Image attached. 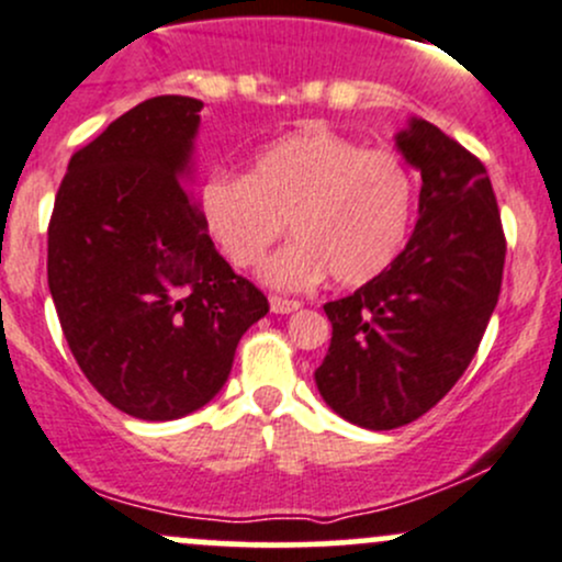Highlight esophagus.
Returning <instances> with one entry per match:
<instances>
[{
    "label": "esophagus",
    "mask_w": 562,
    "mask_h": 562,
    "mask_svg": "<svg viewBox=\"0 0 562 562\" xmlns=\"http://www.w3.org/2000/svg\"><path fill=\"white\" fill-rule=\"evenodd\" d=\"M269 304H271V312H274V315H291V312L301 310V301L282 299V296H271Z\"/></svg>",
    "instance_id": "esophagus-1"
}]
</instances>
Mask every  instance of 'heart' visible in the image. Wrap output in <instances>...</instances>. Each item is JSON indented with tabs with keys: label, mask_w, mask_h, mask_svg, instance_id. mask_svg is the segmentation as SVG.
I'll list each match as a JSON object with an SVG mask.
<instances>
[{
	"label": "heart",
	"mask_w": 562,
	"mask_h": 562,
	"mask_svg": "<svg viewBox=\"0 0 562 562\" xmlns=\"http://www.w3.org/2000/svg\"><path fill=\"white\" fill-rule=\"evenodd\" d=\"M415 177L393 150L304 128L252 158L245 177L215 172L199 191L204 232L239 271L258 269L282 232L293 241L263 269L280 291L330 274L358 288L385 274L409 236Z\"/></svg>",
	"instance_id": "1"
}]
</instances>
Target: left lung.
I'll use <instances>...</instances> for the list:
<instances>
[{
    "mask_svg": "<svg viewBox=\"0 0 562 562\" xmlns=\"http://www.w3.org/2000/svg\"><path fill=\"white\" fill-rule=\"evenodd\" d=\"M398 147L420 169V217L385 274L328 301L334 334L315 371L345 420L390 430L434 409L480 350L504 280L506 236L487 169L428 121Z\"/></svg>",
    "mask_w": 562,
    "mask_h": 562,
    "instance_id": "obj_1",
    "label": "left lung"
}]
</instances>
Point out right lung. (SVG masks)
<instances>
[{
	"instance_id": "obj_1",
	"label": "right lung",
	"mask_w": 562,
	"mask_h": 562,
	"mask_svg": "<svg viewBox=\"0 0 562 562\" xmlns=\"http://www.w3.org/2000/svg\"><path fill=\"white\" fill-rule=\"evenodd\" d=\"M202 102L153 97L75 150L47 223V288L115 409L177 420L226 385L269 301L215 250L182 186Z\"/></svg>"
}]
</instances>
